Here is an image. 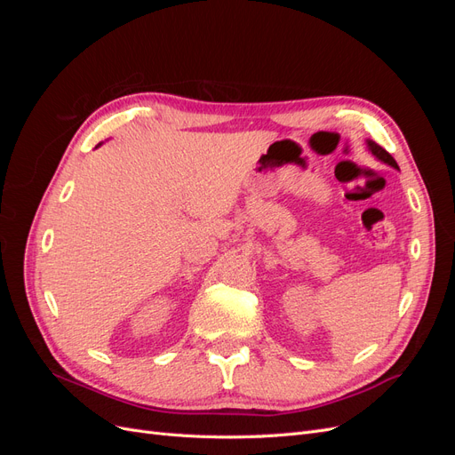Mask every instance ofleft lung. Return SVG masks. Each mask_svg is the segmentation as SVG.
<instances>
[{
	"label": "left lung",
	"mask_w": 455,
	"mask_h": 455,
	"mask_svg": "<svg viewBox=\"0 0 455 455\" xmlns=\"http://www.w3.org/2000/svg\"><path fill=\"white\" fill-rule=\"evenodd\" d=\"M368 142V149L371 151V154H374L379 161H383V163H387V164H391L393 169H398V164H396V161L391 157V154L389 151H385L381 146H378L376 142H371V140H366Z\"/></svg>",
	"instance_id": "left-lung-1"
}]
</instances>
